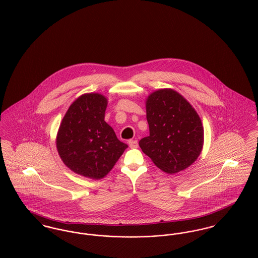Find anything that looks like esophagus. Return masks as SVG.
<instances>
[{
	"label": "esophagus",
	"mask_w": 258,
	"mask_h": 258,
	"mask_svg": "<svg viewBox=\"0 0 258 258\" xmlns=\"http://www.w3.org/2000/svg\"><path fill=\"white\" fill-rule=\"evenodd\" d=\"M128 143H129L130 148H132V149L138 147V141L137 140H129Z\"/></svg>",
	"instance_id": "esophagus-1"
}]
</instances>
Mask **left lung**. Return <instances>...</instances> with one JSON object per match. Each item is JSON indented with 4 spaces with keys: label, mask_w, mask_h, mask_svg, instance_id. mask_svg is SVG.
I'll list each match as a JSON object with an SVG mask.
<instances>
[{
    "label": "left lung",
    "mask_w": 258,
    "mask_h": 258,
    "mask_svg": "<svg viewBox=\"0 0 258 258\" xmlns=\"http://www.w3.org/2000/svg\"><path fill=\"white\" fill-rule=\"evenodd\" d=\"M150 135L139 141L142 151L168 174L190 166L204 144L200 116L184 97L173 89H159L148 96Z\"/></svg>",
    "instance_id": "1"
}]
</instances>
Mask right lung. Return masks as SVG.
I'll return each mask as SVG.
<instances>
[{"label": "right lung", "instance_id": "right-lung-1", "mask_svg": "<svg viewBox=\"0 0 258 258\" xmlns=\"http://www.w3.org/2000/svg\"><path fill=\"white\" fill-rule=\"evenodd\" d=\"M106 107L107 99L99 93L81 95L67 111L56 137L67 167L93 180L105 177L128 147L104 121Z\"/></svg>", "mask_w": 258, "mask_h": 258}]
</instances>
